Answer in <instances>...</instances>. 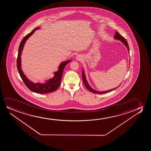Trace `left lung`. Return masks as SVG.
<instances>
[{"instance_id": "obj_1", "label": "left lung", "mask_w": 151, "mask_h": 151, "mask_svg": "<svg viewBox=\"0 0 151 151\" xmlns=\"http://www.w3.org/2000/svg\"><path fill=\"white\" fill-rule=\"evenodd\" d=\"M114 39L115 40H119L122 43L124 44V45H125L127 50H128V54H129V46H128V43H127V42L126 41V39L124 38V37H123L122 35H120L119 33H118V32L116 31V34L114 35ZM130 63V62H129ZM82 76H83V83L85 85V87L87 88V89L89 90V91H90L91 92L93 93H96V94H104V93H108L109 92L114 90V89H116V88H117L118 87H119L120 86H119L118 87H116V88H114V89H110L109 90L105 91H96L94 89H93L92 88H91V86L89 85V83H88V81H87V79H86V75H85V72L83 70V68H82Z\"/></svg>"}]
</instances>
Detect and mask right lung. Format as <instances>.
Masks as SVG:
<instances>
[{
  "label": "right lung",
  "mask_w": 151,
  "mask_h": 151,
  "mask_svg": "<svg viewBox=\"0 0 151 151\" xmlns=\"http://www.w3.org/2000/svg\"><path fill=\"white\" fill-rule=\"evenodd\" d=\"M39 29H40V27L36 28L35 29L31 31L30 33H28L27 35H26L22 40L20 45L19 46L18 56L17 59V68L21 78L23 80V82L26 86V87L30 90L35 93L45 94L54 92L57 90L61 83L64 68L66 65L68 64V63H70L72 60H66L65 61L61 62L58 66V70L54 73V77L52 78L49 79L47 81H46L45 83H34L30 81L29 79L27 78V77L24 74V72L22 69L21 55L26 42L27 41L28 39L31 35H33L35 30Z\"/></svg>",
  "instance_id": "obj_1"
}]
</instances>
